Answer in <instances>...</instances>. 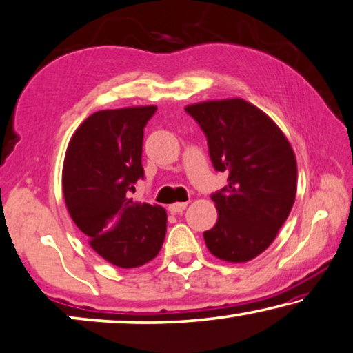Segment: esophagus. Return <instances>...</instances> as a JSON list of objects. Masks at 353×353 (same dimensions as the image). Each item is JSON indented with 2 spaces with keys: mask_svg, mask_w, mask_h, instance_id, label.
Listing matches in <instances>:
<instances>
[{
  "mask_svg": "<svg viewBox=\"0 0 353 353\" xmlns=\"http://www.w3.org/2000/svg\"><path fill=\"white\" fill-rule=\"evenodd\" d=\"M185 208H187V203H174V205L170 206V211L172 214H179V212H182Z\"/></svg>",
  "mask_w": 353,
  "mask_h": 353,
  "instance_id": "esophagus-1",
  "label": "esophagus"
}]
</instances>
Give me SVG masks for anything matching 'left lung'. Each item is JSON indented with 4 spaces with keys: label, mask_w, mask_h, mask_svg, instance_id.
<instances>
[{
    "label": "left lung",
    "mask_w": 353,
    "mask_h": 353,
    "mask_svg": "<svg viewBox=\"0 0 353 353\" xmlns=\"http://www.w3.org/2000/svg\"><path fill=\"white\" fill-rule=\"evenodd\" d=\"M205 132L216 171L228 183L212 193L216 225L203 233L212 256L248 262L272 245L296 200L292 148L270 117L243 101L224 99L187 105Z\"/></svg>",
    "instance_id": "1"
}]
</instances>
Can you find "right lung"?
Here are the masks:
<instances>
[{"label": "right lung", "mask_w": 353, "mask_h": 353, "mask_svg": "<svg viewBox=\"0 0 353 353\" xmlns=\"http://www.w3.org/2000/svg\"><path fill=\"white\" fill-rule=\"evenodd\" d=\"M155 105L101 110L68 142L62 170L67 210L89 246L110 264L134 269L160 252L166 211L131 198L143 177V128Z\"/></svg>", "instance_id": "right-lung-1"}]
</instances>
